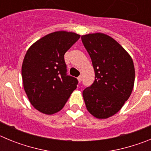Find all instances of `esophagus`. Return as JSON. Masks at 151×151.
<instances>
[{
	"label": "esophagus",
	"instance_id": "esophagus-1",
	"mask_svg": "<svg viewBox=\"0 0 151 151\" xmlns=\"http://www.w3.org/2000/svg\"><path fill=\"white\" fill-rule=\"evenodd\" d=\"M77 79H78V82H82V76H78V78H77Z\"/></svg>",
	"mask_w": 151,
	"mask_h": 151
}]
</instances>
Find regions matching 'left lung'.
Wrapping results in <instances>:
<instances>
[{"label":"left lung","instance_id":"8db88e82","mask_svg":"<svg viewBox=\"0 0 151 151\" xmlns=\"http://www.w3.org/2000/svg\"><path fill=\"white\" fill-rule=\"evenodd\" d=\"M95 73L94 83L83 91L88 111L106 119L120 110L130 97L134 83V67L128 52L113 38L103 33L82 36Z\"/></svg>","mask_w":151,"mask_h":151}]
</instances>
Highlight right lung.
I'll use <instances>...</instances> for the list:
<instances>
[{"instance_id":"obj_1","label":"right lung","mask_w":151,"mask_h":151,"mask_svg":"<svg viewBox=\"0 0 151 151\" xmlns=\"http://www.w3.org/2000/svg\"><path fill=\"white\" fill-rule=\"evenodd\" d=\"M80 38L58 31L44 36L28 49L22 66L24 90L36 110L51 115L63 109L77 78L67 76L64 54Z\"/></svg>"}]
</instances>
